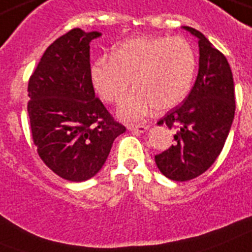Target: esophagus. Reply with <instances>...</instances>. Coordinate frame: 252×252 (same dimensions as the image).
<instances>
[{
    "mask_svg": "<svg viewBox=\"0 0 252 252\" xmlns=\"http://www.w3.org/2000/svg\"><path fill=\"white\" fill-rule=\"evenodd\" d=\"M149 128V126L146 124H137V126H128V129L132 130L134 133H144L145 130Z\"/></svg>",
    "mask_w": 252,
    "mask_h": 252,
    "instance_id": "esophagus-1",
    "label": "esophagus"
}]
</instances>
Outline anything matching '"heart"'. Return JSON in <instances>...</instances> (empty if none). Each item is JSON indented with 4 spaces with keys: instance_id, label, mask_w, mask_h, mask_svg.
I'll list each match as a JSON object with an SVG mask.
<instances>
[{
    "instance_id": "obj_1",
    "label": "heart",
    "mask_w": 252,
    "mask_h": 252,
    "mask_svg": "<svg viewBox=\"0 0 252 252\" xmlns=\"http://www.w3.org/2000/svg\"><path fill=\"white\" fill-rule=\"evenodd\" d=\"M197 58L193 46L180 36L137 37L118 45L111 58H101L91 67L94 91L106 102L123 98L118 115L126 122H140L155 107L167 111L184 101L193 83Z\"/></svg>"
}]
</instances>
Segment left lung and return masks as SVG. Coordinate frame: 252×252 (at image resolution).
<instances>
[{"label":"left lung","instance_id":"left-lung-1","mask_svg":"<svg viewBox=\"0 0 252 252\" xmlns=\"http://www.w3.org/2000/svg\"><path fill=\"white\" fill-rule=\"evenodd\" d=\"M184 28L198 37V76L183 105L169 110L158 122L159 126L176 129V144L155 155L159 171L180 183L195 179L214 164L225 144L236 111L234 83L225 55L199 31Z\"/></svg>","mask_w":252,"mask_h":252}]
</instances>
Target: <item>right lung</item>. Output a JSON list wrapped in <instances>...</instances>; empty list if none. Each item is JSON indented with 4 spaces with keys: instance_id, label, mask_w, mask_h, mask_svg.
<instances>
[{
    "instance_id": "add662e5",
    "label": "right lung",
    "mask_w": 252,
    "mask_h": 252,
    "mask_svg": "<svg viewBox=\"0 0 252 252\" xmlns=\"http://www.w3.org/2000/svg\"><path fill=\"white\" fill-rule=\"evenodd\" d=\"M99 36L68 31L45 50L28 81L27 110L38 157L75 183L97 175L114 140L126 132L94 94L89 44Z\"/></svg>"
}]
</instances>
